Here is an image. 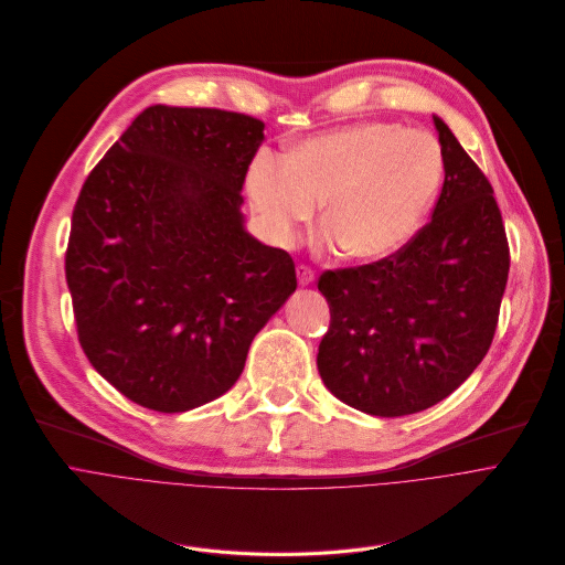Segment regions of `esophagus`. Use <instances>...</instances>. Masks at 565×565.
Listing matches in <instances>:
<instances>
[{
	"label": "esophagus",
	"mask_w": 565,
	"mask_h": 565,
	"mask_svg": "<svg viewBox=\"0 0 565 565\" xmlns=\"http://www.w3.org/2000/svg\"><path fill=\"white\" fill-rule=\"evenodd\" d=\"M297 281H299V286H309V284H313V279H316V275H313V270L309 268V266H297Z\"/></svg>",
	"instance_id": "1"
}]
</instances>
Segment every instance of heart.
<instances>
[{
  "label": "heart",
  "instance_id": "1",
  "mask_svg": "<svg viewBox=\"0 0 565 565\" xmlns=\"http://www.w3.org/2000/svg\"><path fill=\"white\" fill-rule=\"evenodd\" d=\"M445 177L440 142L395 122H359L295 145L281 159L258 152L245 177L260 232L290 247L322 202V243L356 260L404 249L425 224Z\"/></svg>",
  "mask_w": 565,
  "mask_h": 565
}]
</instances>
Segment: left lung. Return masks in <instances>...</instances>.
Instances as JSON below:
<instances>
[{"mask_svg":"<svg viewBox=\"0 0 565 565\" xmlns=\"http://www.w3.org/2000/svg\"><path fill=\"white\" fill-rule=\"evenodd\" d=\"M445 181L431 220L397 254L327 270L318 350L324 386L370 416L397 418L455 393L493 343L509 243L493 188L434 116Z\"/></svg>","mask_w":565,"mask_h":565,"instance_id":"left-lung-1","label":"left lung"}]
</instances>
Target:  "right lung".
<instances>
[{
  "label": "right lung",
  "mask_w": 565,
  "mask_h": 565,
  "mask_svg": "<svg viewBox=\"0 0 565 565\" xmlns=\"http://www.w3.org/2000/svg\"><path fill=\"white\" fill-rule=\"evenodd\" d=\"M263 125L220 108H145L88 174L65 279L79 343L131 402L181 413L227 393L295 292L288 252L245 232Z\"/></svg>",
  "instance_id": "right-lung-1"
}]
</instances>
